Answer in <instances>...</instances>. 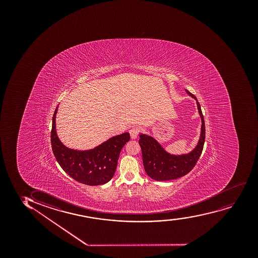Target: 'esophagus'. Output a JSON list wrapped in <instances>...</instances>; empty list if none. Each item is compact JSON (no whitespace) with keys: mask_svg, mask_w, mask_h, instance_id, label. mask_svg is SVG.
<instances>
[{"mask_svg":"<svg viewBox=\"0 0 258 258\" xmlns=\"http://www.w3.org/2000/svg\"><path fill=\"white\" fill-rule=\"evenodd\" d=\"M129 133H130L131 139H132V140H136L137 138H138V135H139V130H138V128H132V129L129 131Z\"/></svg>","mask_w":258,"mask_h":258,"instance_id":"esophagus-1","label":"esophagus"}]
</instances>
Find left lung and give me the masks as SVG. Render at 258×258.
Wrapping results in <instances>:
<instances>
[{
    "instance_id": "8db88e82",
    "label": "left lung",
    "mask_w": 258,
    "mask_h": 258,
    "mask_svg": "<svg viewBox=\"0 0 258 258\" xmlns=\"http://www.w3.org/2000/svg\"><path fill=\"white\" fill-rule=\"evenodd\" d=\"M187 91L188 95L195 98L197 102L199 113L202 118V134L198 145L194 151L186 155L175 156L166 152L152 137L140 134V143L142 151L143 163L146 174L156 181H170L184 176L189 173L202 155L204 146L206 128L204 117L202 114L201 105L196 96Z\"/></svg>"
}]
</instances>
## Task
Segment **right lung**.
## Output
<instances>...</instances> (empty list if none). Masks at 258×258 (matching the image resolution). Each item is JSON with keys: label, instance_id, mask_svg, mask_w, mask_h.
I'll return each instance as SVG.
<instances>
[{"label": "right lung", "instance_id": "right-lung-1", "mask_svg": "<svg viewBox=\"0 0 258 258\" xmlns=\"http://www.w3.org/2000/svg\"><path fill=\"white\" fill-rule=\"evenodd\" d=\"M56 107L52 117L50 142L54 156L64 171L81 183L97 186L107 183L115 173L119 153L130 140L129 133L111 138L96 148L89 151H75L60 142L56 133Z\"/></svg>", "mask_w": 258, "mask_h": 258}]
</instances>
